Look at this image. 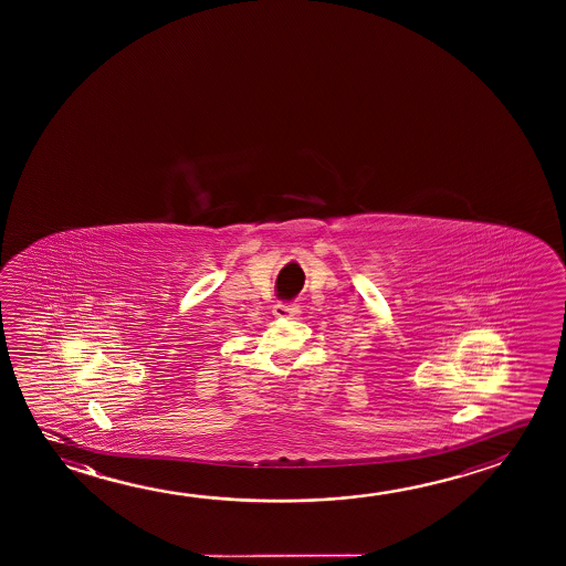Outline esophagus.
<instances>
[{"mask_svg": "<svg viewBox=\"0 0 566 566\" xmlns=\"http://www.w3.org/2000/svg\"><path fill=\"white\" fill-rule=\"evenodd\" d=\"M272 314L279 319H296L297 315L302 314V310L294 302H279L272 307Z\"/></svg>", "mask_w": 566, "mask_h": 566, "instance_id": "34e87169", "label": "esophagus"}]
</instances>
